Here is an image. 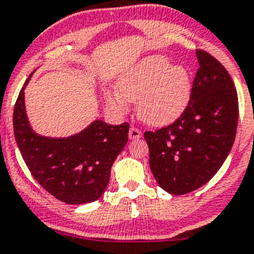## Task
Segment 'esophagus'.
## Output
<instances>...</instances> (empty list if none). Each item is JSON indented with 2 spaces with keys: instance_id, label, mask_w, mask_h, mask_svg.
Returning <instances> with one entry per match:
<instances>
[{
  "instance_id": "esophagus-1",
  "label": "esophagus",
  "mask_w": 254,
  "mask_h": 254,
  "mask_svg": "<svg viewBox=\"0 0 254 254\" xmlns=\"http://www.w3.org/2000/svg\"><path fill=\"white\" fill-rule=\"evenodd\" d=\"M128 135H129L130 139H138V138L142 137V132L138 128L130 127L129 130H128Z\"/></svg>"
}]
</instances>
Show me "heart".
I'll use <instances>...</instances> for the list:
<instances>
[{
    "instance_id": "obj_1",
    "label": "heart",
    "mask_w": 254,
    "mask_h": 254,
    "mask_svg": "<svg viewBox=\"0 0 254 254\" xmlns=\"http://www.w3.org/2000/svg\"><path fill=\"white\" fill-rule=\"evenodd\" d=\"M191 95L189 71L183 65H169L163 55H150L120 77L117 92H107V107L117 114L137 102L138 117L150 126H165L184 112Z\"/></svg>"
}]
</instances>
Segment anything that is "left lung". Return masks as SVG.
I'll return each mask as SVG.
<instances>
[{
	"label": "left lung",
	"instance_id": "left-lung-1",
	"mask_svg": "<svg viewBox=\"0 0 254 254\" xmlns=\"http://www.w3.org/2000/svg\"><path fill=\"white\" fill-rule=\"evenodd\" d=\"M199 69L189 104L179 119L144 132L149 165L162 189L188 194L211 180L231 152L238 124L232 77L211 54L196 50Z\"/></svg>",
	"mask_w": 254,
	"mask_h": 254
}]
</instances>
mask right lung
I'll use <instances>...</instances> for the list:
<instances>
[{
	"label": "right lung",
	"mask_w": 254,
	"mask_h": 254,
	"mask_svg": "<svg viewBox=\"0 0 254 254\" xmlns=\"http://www.w3.org/2000/svg\"><path fill=\"white\" fill-rule=\"evenodd\" d=\"M32 74L13 110L14 138L24 163L43 189L65 204L100 199L109 184L112 164L128 140L129 124L114 126L97 120L67 138L37 134L24 109V87Z\"/></svg>",
	"instance_id": "add662e5"
}]
</instances>
